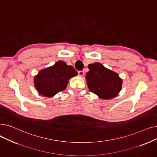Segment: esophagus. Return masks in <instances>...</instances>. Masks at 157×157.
I'll return each instance as SVG.
<instances>
[{"label":"esophagus","mask_w":157,"mask_h":157,"mask_svg":"<svg viewBox=\"0 0 157 157\" xmlns=\"http://www.w3.org/2000/svg\"><path fill=\"white\" fill-rule=\"evenodd\" d=\"M84 71H78V75L79 76H84Z\"/></svg>","instance_id":"34e87169"}]
</instances>
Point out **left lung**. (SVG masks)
Returning a JSON list of instances; mask_svg holds the SVG:
<instances>
[{"label": "left lung", "instance_id": "left-lung-1", "mask_svg": "<svg viewBox=\"0 0 157 157\" xmlns=\"http://www.w3.org/2000/svg\"><path fill=\"white\" fill-rule=\"evenodd\" d=\"M88 69L85 78L90 92L105 100L118 95L121 90L122 79L117 72L105 68L99 62L88 65Z\"/></svg>", "mask_w": 157, "mask_h": 157}]
</instances>
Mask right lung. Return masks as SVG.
<instances>
[{
    "mask_svg": "<svg viewBox=\"0 0 157 157\" xmlns=\"http://www.w3.org/2000/svg\"><path fill=\"white\" fill-rule=\"evenodd\" d=\"M77 75L78 72L72 66L60 60L51 67L40 70L34 77V86L39 95L52 97L64 90L69 80Z\"/></svg>",
    "mask_w": 157,
    "mask_h": 157,
    "instance_id": "add662e5",
    "label": "right lung"
}]
</instances>
